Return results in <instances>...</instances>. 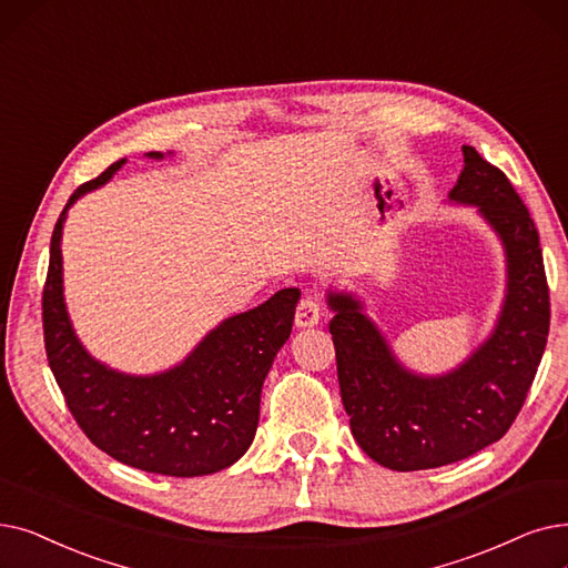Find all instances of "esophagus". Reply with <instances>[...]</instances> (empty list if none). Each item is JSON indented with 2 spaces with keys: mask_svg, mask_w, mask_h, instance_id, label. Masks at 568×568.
I'll return each mask as SVG.
<instances>
[{
  "mask_svg": "<svg viewBox=\"0 0 568 568\" xmlns=\"http://www.w3.org/2000/svg\"><path fill=\"white\" fill-rule=\"evenodd\" d=\"M317 320H320V306H317L315 297L306 294V297H302V302L297 306V313H294V323H297L300 329H311L317 325Z\"/></svg>",
  "mask_w": 568,
  "mask_h": 568,
  "instance_id": "1",
  "label": "esophagus"
}]
</instances>
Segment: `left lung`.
<instances>
[{
  "instance_id": "left-lung-1",
  "label": "left lung",
  "mask_w": 568,
  "mask_h": 568,
  "mask_svg": "<svg viewBox=\"0 0 568 568\" xmlns=\"http://www.w3.org/2000/svg\"><path fill=\"white\" fill-rule=\"evenodd\" d=\"M464 169L448 204L474 206L506 257L497 323L446 374H417L394 355L355 292L329 287V332L343 408L359 448L392 471H420L476 455L520 413L550 327L544 253L534 220L501 169L462 145Z\"/></svg>"
}]
</instances>
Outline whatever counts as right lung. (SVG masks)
Masks as SVG:
<instances>
[{"label": "right lung", "mask_w": 568, "mask_h": 568, "mask_svg": "<svg viewBox=\"0 0 568 568\" xmlns=\"http://www.w3.org/2000/svg\"><path fill=\"white\" fill-rule=\"evenodd\" d=\"M171 155V153H169ZM164 160V153H145ZM128 160L69 196L51 239L43 338L51 372L79 427L97 448L148 474L194 478L239 462L257 432L262 385L294 323L300 287L225 317L187 357L160 374H125L92 357L64 302L62 230L83 194L106 185Z\"/></svg>", "instance_id": "add662e5"}]
</instances>
